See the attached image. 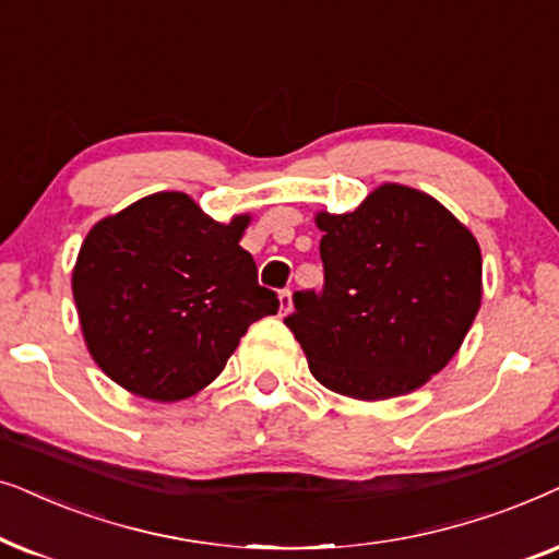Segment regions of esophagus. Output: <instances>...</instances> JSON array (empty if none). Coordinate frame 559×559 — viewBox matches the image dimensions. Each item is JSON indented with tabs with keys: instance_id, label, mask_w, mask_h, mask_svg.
Here are the masks:
<instances>
[{
	"instance_id": "1",
	"label": "esophagus",
	"mask_w": 559,
	"mask_h": 559,
	"mask_svg": "<svg viewBox=\"0 0 559 559\" xmlns=\"http://www.w3.org/2000/svg\"><path fill=\"white\" fill-rule=\"evenodd\" d=\"M292 307H294V301H292V292H288V288H286V292H281L278 294V309H281V314H288V311H292Z\"/></svg>"
}]
</instances>
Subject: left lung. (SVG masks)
<instances>
[{"label":"left lung","mask_w":559,"mask_h":559,"mask_svg":"<svg viewBox=\"0 0 559 559\" xmlns=\"http://www.w3.org/2000/svg\"><path fill=\"white\" fill-rule=\"evenodd\" d=\"M324 292L286 326L311 376L357 401L406 396L448 366L483 301L475 235L427 191L381 183L345 214L319 210Z\"/></svg>","instance_id":"8db88e82"}]
</instances>
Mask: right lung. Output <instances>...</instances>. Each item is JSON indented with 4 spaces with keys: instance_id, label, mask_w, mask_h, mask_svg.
<instances>
[{
    "instance_id": "add662e5",
    "label": "right lung",
    "mask_w": 559,
    "mask_h": 559,
    "mask_svg": "<svg viewBox=\"0 0 559 559\" xmlns=\"http://www.w3.org/2000/svg\"><path fill=\"white\" fill-rule=\"evenodd\" d=\"M248 212L217 222L183 191H158L88 229L71 273L81 334L124 391L170 404L204 391L240 337L278 311L240 248Z\"/></svg>"
}]
</instances>
